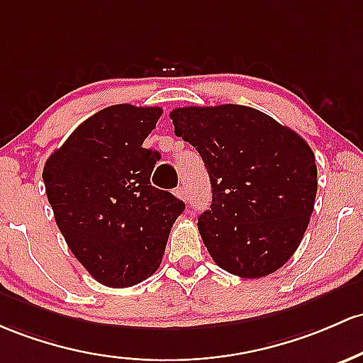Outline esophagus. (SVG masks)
Returning a JSON list of instances; mask_svg holds the SVG:
<instances>
[{
  "label": "esophagus",
  "instance_id": "1",
  "mask_svg": "<svg viewBox=\"0 0 363 363\" xmlns=\"http://www.w3.org/2000/svg\"><path fill=\"white\" fill-rule=\"evenodd\" d=\"M175 196H177V198H181L182 201H188V200H189V198H188V193H186V189L182 188V186H181V188H177V189H175Z\"/></svg>",
  "mask_w": 363,
  "mask_h": 363
}]
</instances>
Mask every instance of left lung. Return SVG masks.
Returning <instances> with one entry per match:
<instances>
[{"mask_svg": "<svg viewBox=\"0 0 363 363\" xmlns=\"http://www.w3.org/2000/svg\"><path fill=\"white\" fill-rule=\"evenodd\" d=\"M212 184L198 230L220 269L245 279L281 269L300 246L317 194L315 155L301 136L242 105L170 111Z\"/></svg>", "mask_w": 363, "mask_h": 363, "instance_id": "obj_1", "label": "left lung"}]
</instances>
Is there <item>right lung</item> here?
<instances>
[{
  "label": "right lung",
  "mask_w": 363,
  "mask_h": 363,
  "mask_svg": "<svg viewBox=\"0 0 363 363\" xmlns=\"http://www.w3.org/2000/svg\"><path fill=\"white\" fill-rule=\"evenodd\" d=\"M158 106L113 105L48 158L46 196L70 252L98 282L129 288L160 267L184 203L150 182L160 155L143 148Z\"/></svg>",
  "instance_id": "add662e5"
}]
</instances>
